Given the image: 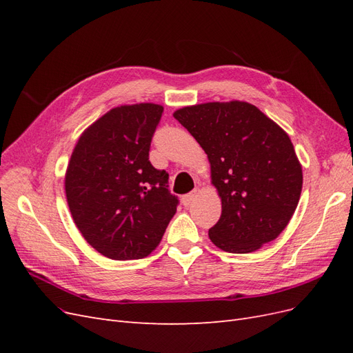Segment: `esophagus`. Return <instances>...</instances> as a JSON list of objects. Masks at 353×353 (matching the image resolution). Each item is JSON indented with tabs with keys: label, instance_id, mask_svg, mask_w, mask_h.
<instances>
[{
	"label": "esophagus",
	"instance_id": "esophagus-1",
	"mask_svg": "<svg viewBox=\"0 0 353 353\" xmlns=\"http://www.w3.org/2000/svg\"><path fill=\"white\" fill-rule=\"evenodd\" d=\"M197 194H199V191H197V190H193V191H191V193L185 194V196L183 197L184 206H185V208H188V206L191 205V203H193V200L197 197Z\"/></svg>",
	"mask_w": 353,
	"mask_h": 353
}]
</instances>
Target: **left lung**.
Masks as SVG:
<instances>
[{
	"label": "left lung",
	"instance_id": "1",
	"mask_svg": "<svg viewBox=\"0 0 353 353\" xmlns=\"http://www.w3.org/2000/svg\"><path fill=\"white\" fill-rule=\"evenodd\" d=\"M208 154L222 213L209 230L230 253H250L280 236L302 193V165L290 137L245 101L201 103L174 112Z\"/></svg>",
	"mask_w": 353,
	"mask_h": 353
}]
</instances>
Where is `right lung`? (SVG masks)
<instances>
[{"mask_svg":"<svg viewBox=\"0 0 353 353\" xmlns=\"http://www.w3.org/2000/svg\"><path fill=\"white\" fill-rule=\"evenodd\" d=\"M163 105L125 104L85 130L65 175L69 210L83 239L114 261L141 259L176 212L168 172L148 160Z\"/></svg>","mask_w":353,"mask_h":353,"instance_id":"right-lung-1","label":"right lung"}]
</instances>
